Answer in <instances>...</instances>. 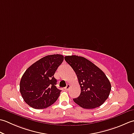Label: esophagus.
<instances>
[{"label": "esophagus", "instance_id": "1", "mask_svg": "<svg viewBox=\"0 0 134 134\" xmlns=\"http://www.w3.org/2000/svg\"><path fill=\"white\" fill-rule=\"evenodd\" d=\"M70 87H71V85H70V84H67L66 87H64V89H65V90H69V89H70Z\"/></svg>", "mask_w": 134, "mask_h": 134}]
</instances>
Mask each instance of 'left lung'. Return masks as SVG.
<instances>
[{"label":"left lung","mask_w":134,"mask_h":134,"mask_svg":"<svg viewBox=\"0 0 134 134\" xmlns=\"http://www.w3.org/2000/svg\"><path fill=\"white\" fill-rule=\"evenodd\" d=\"M64 59L75 71L81 87L80 95L73 99L74 101L85 109L100 107L108 98L111 90V85L106 75L83 57L65 56Z\"/></svg>","instance_id":"left-lung-1"}]
</instances>
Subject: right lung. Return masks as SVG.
Instances as JSON below:
<instances>
[{
    "label": "right lung",
    "instance_id": "obj_1",
    "mask_svg": "<svg viewBox=\"0 0 134 134\" xmlns=\"http://www.w3.org/2000/svg\"><path fill=\"white\" fill-rule=\"evenodd\" d=\"M63 60L64 56L59 54L47 55L25 71L19 90L24 100L30 107L44 109L58 99L62 90L57 89V81L53 75Z\"/></svg>",
    "mask_w": 134,
    "mask_h": 134
}]
</instances>
